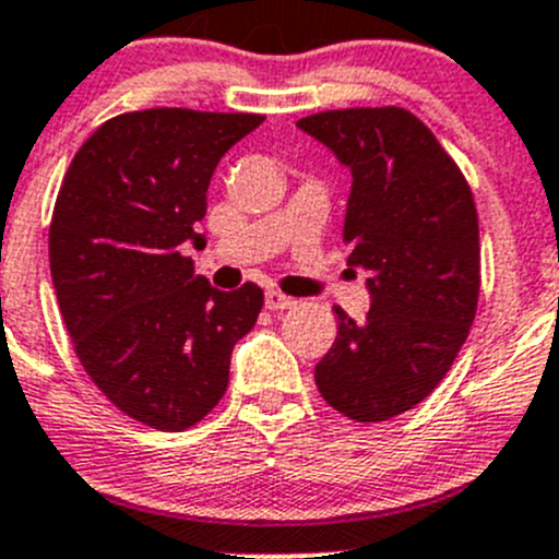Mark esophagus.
Returning a JSON list of instances; mask_svg holds the SVG:
<instances>
[{
  "mask_svg": "<svg viewBox=\"0 0 559 559\" xmlns=\"http://www.w3.org/2000/svg\"><path fill=\"white\" fill-rule=\"evenodd\" d=\"M264 304H267L270 311H284V309H292V306H295V300L286 295H281V292L270 289L267 295H264Z\"/></svg>",
  "mask_w": 559,
  "mask_h": 559,
  "instance_id": "esophagus-1",
  "label": "esophagus"
}]
</instances>
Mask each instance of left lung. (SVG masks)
<instances>
[{
  "label": "left lung",
  "instance_id": "8db88e82",
  "mask_svg": "<svg viewBox=\"0 0 559 559\" xmlns=\"http://www.w3.org/2000/svg\"><path fill=\"white\" fill-rule=\"evenodd\" d=\"M297 129L350 170L342 239L369 289L361 322L336 306L338 333L314 369L317 389L338 414L385 421L444 380L474 322L479 228L472 190L408 109H331Z\"/></svg>",
  "mask_w": 559,
  "mask_h": 559
}]
</instances>
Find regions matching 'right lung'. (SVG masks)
I'll use <instances>...</instances> for the list:
<instances>
[{
	"label": "right lung",
	"mask_w": 559,
	"mask_h": 559,
	"mask_svg": "<svg viewBox=\"0 0 559 559\" xmlns=\"http://www.w3.org/2000/svg\"><path fill=\"white\" fill-rule=\"evenodd\" d=\"M264 118L156 107L109 118L76 151L49 228L57 304L104 397L154 430H187L221 403L234 344L262 289L221 292L185 245L221 156Z\"/></svg>",
	"instance_id": "obj_1"
}]
</instances>
